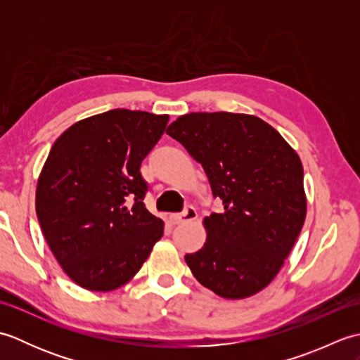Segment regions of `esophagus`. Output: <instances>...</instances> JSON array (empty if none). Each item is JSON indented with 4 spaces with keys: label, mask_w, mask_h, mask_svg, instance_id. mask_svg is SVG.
I'll return each instance as SVG.
<instances>
[{
    "label": "esophagus",
    "mask_w": 360,
    "mask_h": 360,
    "mask_svg": "<svg viewBox=\"0 0 360 360\" xmlns=\"http://www.w3.org/2000/svg\"><path fill=\"white\" fill-rule=\"evenodd\" d=\"M196 217H198V213H196V209L193 207V205H187V207L181 213H173V215H170V223L172 224H182V223H187V221L196 219Z\"/></svg>",
    "instance_id": "34e87169"
}]
</instances>
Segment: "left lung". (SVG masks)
I'll use <instances>...</instances> for the list:
<instances>
[{"label":"left lung","mask_w":360,"mask_h":360,"mask_svg":"<svg viewBox=\"0 0 360 360\" xmlns=\"http://www.w3.org/2000/svg\"><path fill=\"white\" fill-rule=\"evenodd\" d=\"M207 174L223 212L204 219L207 240L186 262L224 298L259 292L281 269L307 217L303 167L277 129L249 114L190 112L167 128Z\"/></svg>","instance_id":"8db88e82"}]
</instances>
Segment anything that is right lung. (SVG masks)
Returning a JSON list of instances; mask_svg holds the SVG:
<instances>
[{"label": "right lung", "mask_w": 360, "mask_h": 360, "mask_svg": "<svg viewBox=\"0 0 360 360\" xmlns=\"http://www.w3.org/2000/svg\"><path fill=\"white\" fill-rule=\"evenodd\" d=\"M168 116L111 110L83 119L52 145L37 184L44 240L72 281L112 290L133 277L164 233L147 210L141 165Z\"/></svg>", "instance_id": "obj_1"}]
</instances>
